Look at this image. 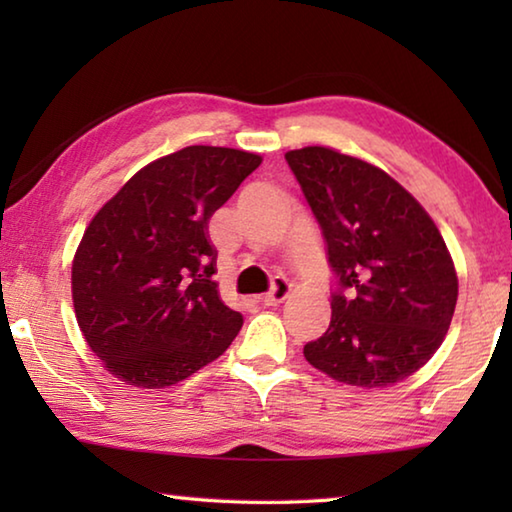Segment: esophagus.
Here are the masks:
<instances>
[{"label":"esophagus","mask_w":512,"mask_h":512,"mask_svg":"<svg viewBox=\"0 0 512 512\" xmlns=\"http://www.w3.org/2000/svg\"><path fill=\"white\" fill-rule=\"evenodd\" d=\"M289 293H291V282L284 280V277H275L271 291L264 293L262 302L266 307H275V305H280V302L287 298Z\"/></svg>","instance_id":"1"}]
</instances>
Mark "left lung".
<instances>
[{
	"instance_id": "left-lung-1",
	"label": "left lung",
	"mask_w": 512,
	"mask_h": 512,
	"mask_svg": "<svg viewBox=\"0 0 512 512\" xmlns=\"http://www.w3.org/2000/svg\"><path fill=\"white\" fill-rule=\"evenodd\" d=\"M323 230L336 277L332 320L305 345L311 366L352 386L413 375L443 343L458 277L424 207L386 171L327 146L284 155Z\"/></svg>"
}]
</instances>
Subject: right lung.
<instances>
[{
  "instance_id": "1",
  "label": "right lung",
  "mask_w": 512,
  "mask_h": 512,
  "mask_svg": "<svg viewBox=\"0 0 512 512\" xmlns=\"http://www.w3.org/2000/svg\"><path fill=\"white\" fill-rule=\"evenodd\" d=\"M262 158L187 146L146 164L94 214L72 264L74 311L112 375L167 388L228 350L244 318L223 305L207 221Z\"/></svg>"
}]
</instances>
